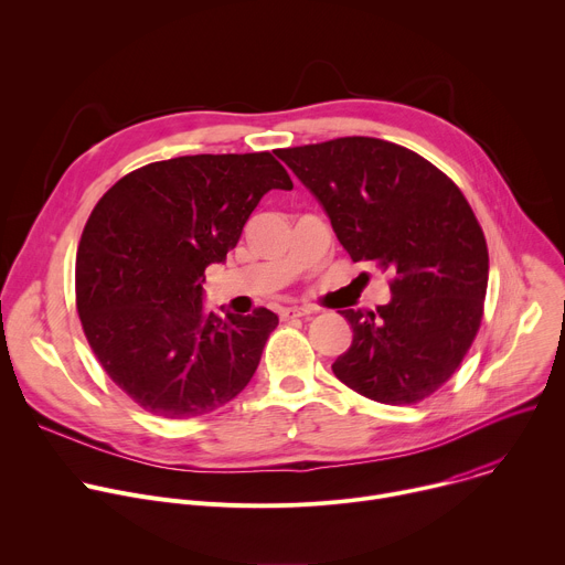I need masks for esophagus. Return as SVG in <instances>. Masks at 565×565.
<instances>
[{
	"instance_id": "obj_1",
	"label": "esophagus",
	"mask_w": 565,
	"mask_h": 565,
	"mask_svg": "<svg viewBox=\"0 0 565 565\" xmlns=\"http://www.w3.org/2000/svg\"><path fill=\"white\" fill-rule=\"evenodd\" d=\"M312 312V308L308 306H290L281 310V319H297V317H308Z\"/></svg>"
}]
</instances>
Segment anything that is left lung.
I'll return each instance as SVG.
<instances>
[{
    "mask_svg": "<svg viewBox=\"0 0 565 565\" xmlns=\"http://www.w3.org/2000/svg\"><path fill=\"white\" fill-rule=\"evenodd\" d=\"M327 210L353 262L391 275V301L340 310L353 329L333 373L384 405H416L469 351L490 257L467 199L416 151L347 136L275 151Z\"/></svg>",
    "mask_w": 565,
    "mask_h": 565,
    "instance_id": "left-lung-1",
    "label": "left lung"
}]
</instances>
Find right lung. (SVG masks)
<instances>
[{
  "instance_id": "obj_1",
  "label": "right lung",
  "mask_w": 565,
  "mask_h": 565,
  "mask_svg": "<svg viewBox=\"0 0 565 565\" xmlns=\"http://www.w3.org/2000/svg\"><path fill=\"white\" fill-rule=\"evenodd\" d=\"M270 190H292L268 153H196L122 177L94 207L75 259V303L107 375L153 416L210 414L246 388L279 317H218L203 306Z\"/></svg>"
}]
</instances>
